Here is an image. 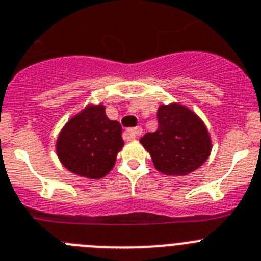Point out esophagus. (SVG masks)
<instances>
[{"mask_svg":"<svg viewBox=\"0 0 261 261\" xmlns=\"http://www.w3.org/2000/svg\"><path fill=\"white\" fill-rule=\"evenodd\" d=\"M143 128L142 127H134V128H127L125 133V138L127 140H134L136 139L138 136L142 135Z\"/></svg>","mask_w":261,"mask_h":261,"instance_id":"esophagus-1","label":"esophagus"}]
</instances>
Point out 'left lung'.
<instances>
[{"label": "left lung", "mask_w": 261, "mask_h": 261, "mask_svg": "<svg viewBox=\"0 0 261 261\" xmlns=\"http://www.w3.org/2000/svg\"><path fill=\"white\" fill-rule=\"evenodd\" d=\"M159 128L142 139L153 165L165 175H187L200 168L212 151L208 128L200 117L179 102L160 105Z\"/></svg>", "instance_id": "obj_1"}]
</instances>
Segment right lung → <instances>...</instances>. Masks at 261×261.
Here are the masks:
<instances>
[{"mask_svg": "<svg viewBox=\"0 0 261 261\" xmlns=\"http://www.w3.org/2000/svg\"><path fill=\"white\" fill-rule=\"evenodd\" d=\"M123 144L119 122L108 118L102 104H88L60 131L56 152L69 171L100 179L113 169Z\"/></svg>", "mask_w": 261, "mask_h": 261, "instance_id": "right-lung-1", "label": "right lung"}]
</instances>
